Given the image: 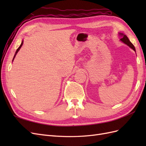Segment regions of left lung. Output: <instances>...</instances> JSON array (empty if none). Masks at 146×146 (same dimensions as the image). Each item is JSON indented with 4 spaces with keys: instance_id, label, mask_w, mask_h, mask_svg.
<instances>
[{
    "instance_id": "1",
    "label": "left lung",
    "mask_w": 146,
    "mask_h": 146,
    "mask_svg": "<svg viewBox=\"0 0 146 146\" xmlns=\"http://www.w3.org/2000/svg\"><path fill=\"white\" fill-rule=\"evenodd\" d=\"M119 34H120L121 35H122V38L121 39V40L123 42H124L125 44H126L127 46H129L130 48H132V49L134 50L135 51H136L135 50V47H134L133 44L130 42V41L129 40V39L128 38V37L126 36V35H123V34H122V33H119Z\"/></svg>"
}]
</instances>
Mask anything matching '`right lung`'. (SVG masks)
<instances>
[{
  "instance_id": "right-lung-1",
  "label": "right lung",
  "mask_w": 146,
  "mask_h": 146,
  "mask_svg": "<svg viewBox=\"0 0 146 146\" xmlns=\"http://www.w3.org/2000/svg\"><path fill=\"white\" fill-rule=\"evenodd\" d=\"M23 42H22V43H21V44L20 45V46L18 47V48H17V49L16 50V54H15V56H14V58H13V59H14L15 58V56H16V54H17V52H18V51L19 50V49H20V48H21V46H23Z\"/></svg>"
}]
</instances>
